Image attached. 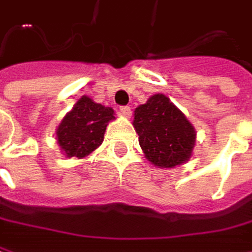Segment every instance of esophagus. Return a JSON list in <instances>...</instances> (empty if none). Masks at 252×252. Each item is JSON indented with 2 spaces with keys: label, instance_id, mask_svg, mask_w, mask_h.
Returning a JSON list of instances; mask_svg holds the SVG:
<instances>
[{
  "label": "esophagus",
  "instance_id": "1",
  "mask_svg": "<svg viewBox=\"0 0 252 252\" xmlns=\"http://www.w3.org/2000/svg\"><path fill=\"white\" fill-rule=\"evenodd\" d=\"M120 114L123 115V117H126V118L131 117V108H129L128 105H124V107H121V108H120Z\"/></svg>",
  "mask_w": 252,
  "mask_h": 252
}]
</instances>
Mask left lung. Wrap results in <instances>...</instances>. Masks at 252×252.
I'll list each match as a JSON object with an SVG mask.
<instances>
[{
  "mask_svg": "<svg viewBox=\"0 0 252 252\" xmlns=\"http://www.w3.org/2000/svg\"><path fill=\"white\" fill-rule=\"evenodd\" d=\"M132 126L145 158L157 168L185 165L193 155L196 129L165 94L151 95L134 111Z\"/></svg>",
  "mask_w": 252,
  "mask_h": 252,
  "instance_id": "8db88e82",
  "label": "left lung"
}]
</instances>
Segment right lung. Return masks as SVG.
Returning a JSON list of instances; mask_svg holds the SVG:
<instances>
[{
  "label": "right lung",
  "instance_id": "obj_1",
  "mask_svg": "<svg viewBox=\"0 0 252 252\" xmlns=\"http://www.w3.org/2000/svg\"><path fill=\"white\" fill-rule=\"evenodd\" d=\"M115 120L111 107L82 95L56 128V141L67 158L84 159L104 141L105 128Z\"/></svg>",
  "mask_w": 252,
  "mask_h": 252
}]
</instances>
